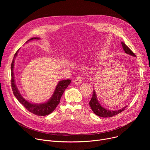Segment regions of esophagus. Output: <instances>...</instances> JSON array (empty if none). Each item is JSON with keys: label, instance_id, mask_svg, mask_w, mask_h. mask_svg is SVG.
<instances>
[{"label": "esophagus", "instance_id": "34e87169", "mask_svg": "<svg viewBox=\"0 0 150 150\" xmlns=\"http://www.w3.org/2000/svg\"><path fill=\"white\" fill-rule=\"evenodd\" d=\"M74 82H75V84H77V85L80 84L82 82V80H81V77H77L76 78H75V80H74Z\"/></svg>", "mask_w": 150, "mask_h": 150}]
</instances>
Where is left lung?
I'll return each mask as SVG.
<instances>
[{
    "mask_svg": "<svg viewBox=\"0 0 150 150\" xmlns=\"http://www.w3.org/2000/svg\"><path fill=\"white\" fill-rule=\"evenodd\" d=\"M121 44H122L123 49L124 50V51L126 53L129 54L133 56H136L135 54L133 53V52L129 47H128L123 42H122ZM89 104H90V105L91 107L92 110L93 111V112L96 115H97L100 117H112L113 116H115V115L121 113L127 107V105H126L122 109L118 110H115V111L109 110H108V109L103 108L97 100V97L96 96V93L95 91V90H93L92 98H91Z\"/></svg>",
    "mask_w": 150,
    "mask_h": 150,
    "instance_id": "left-lung-1",
    "label": "left lung"
}]
</instances>
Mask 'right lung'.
Wrapping results in <instances>:
<instances>
[{
  "instance_id": "right-lung-1",
  "label": "right lung",
  "mask_w": 150,
  "mask_h": 150,
  "mask_svg": "<svg viewBox=\"0 0 150 150\" xmlns=\"http://www.w3.org/2000/svg\"><path fill=\"white\" fill-rule=\"evenodd\" d=\"M34 39H40V38L33 37L31 39L28 40L27 42L33 40ZM19 50L15 53L13 59L12 60L11 63V85L12 89L14 96L16 97L19 102L23 104L25 108L31 113L37 115V116H46L51 113H52L54 109H56L59 103H60V98L63 94L64 91L68 87V85L70 84L71 81L70 79H65L61 81H59L56 89L54 91V93L51 97V98L45 103L41 104H33L27 101L19 92L15 84V79H14V74H13V66H14V62L16 56H17L18 52Z\"/></svg>"
}]
</instances>
